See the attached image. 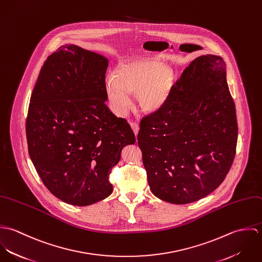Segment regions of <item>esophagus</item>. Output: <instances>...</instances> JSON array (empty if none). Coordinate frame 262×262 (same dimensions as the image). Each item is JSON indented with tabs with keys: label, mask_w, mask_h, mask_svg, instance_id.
<instances>
[{
	"label": "esophagus",
	"mask_w": 262,
	"mask_h": 262,
	"mask_svg": "<svg viewBox=\"0 0 262 262\" xmlns=\"http://www.w3.org/2000/svg\"><path fill=\"white\" fill-rule=\"evenodd\" d=\"M130 126H131V128H132V130H133L135 136H136L137 133H138V130H139V125H138V123H136V122H130Z\"/></svg>",
	"instance_id": "1"
}]
</instances>
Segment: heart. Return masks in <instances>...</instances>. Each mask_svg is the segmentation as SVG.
Returning <instances> with one entry per match:
<instances>
[{
    "mask_svg": "<svg viewBox=\"0 0 262 262\" xmlns=\"http://www.w3.org/2000/svg\"><path fill=\"white\" fill-rule=\"evenodd\" d=\"M173 74L153 58H136L120 63L106 81V93L114 112L122 115L131 104L129 93H136L139 106L148 112L158 110L167 100Z\"/></svg>",
    "mask_w": 262,
    "mask_h": 262,
    "instance_id": "heart-1",
    "label": "heart"
}]
</instances>
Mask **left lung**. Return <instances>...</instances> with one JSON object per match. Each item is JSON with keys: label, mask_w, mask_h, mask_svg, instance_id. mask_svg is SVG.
I'll return each mask as SVG.
<instances>
[{"label": "left lung", "mask_w": 262, "mask_h": 262, "mask_svg": "<svg viewBox=\"0 0 262 262\" xmlns=\"http://www.w3.org/2000/svg\"><path fill=\"white\" fill-rule=\"evenodd\" d=\"M237 137L224 60L199 56L172 85L166 102L141 119L137 140L152 193L178 205L208 195L229 172Z\"/></svg>", "instance_id": "1"}]
</instances>
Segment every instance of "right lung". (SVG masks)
<instances>
[{"instance_id": "obj_1", "label": "right lung", "mask_w": 262, "mask_h": 262, "mask_svg": "<svg viewBox=\"0 0 262 262\" xmlns=\"http://www.w3.org/2000/svg\"><path fill=\"white\" fill-rule=\"evenodd\" d=\"M106 57L74 44L45 60L26 119L28 152L42 183L70 205L89 206L113 191L110 173L135 143L127 121L105 101Z\"/></svg>"}]
</instances>
